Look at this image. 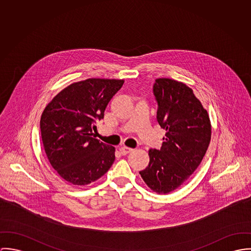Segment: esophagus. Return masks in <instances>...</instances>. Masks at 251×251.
Masks as SVG:
<instances>
[{
	"label": "esophagus",
	"instance_id": "esophagus-1",
	"mask_svg": "<svg viewBox=\"0 0 251 251\" xmlns=\"http://www.w3.org/2000/svg\"><path fill=\"white\" fill-rule=\"evenodd\" d=\"M119 151H120V153H121L122 155H126V154L130 153L131 151H133V149H132V148H129V147H127V146H121V147L119 148Z\"/></svg>",
	"mask_w": 251,
	"mask_h": 251
}]
</instances>
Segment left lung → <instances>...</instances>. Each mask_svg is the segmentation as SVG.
<instances>
[{
  "instance_id": "8db88e82",
  "label": "left lung",
  "mask_w": 251,
  "mask_h": 251,
  "mask_svg": "<svg viewBox=\"0 0 251 251\" xmlns=\"http://www.w3.org/2000/svg\"><path fill=\"white\" fill-rule=\"evenodd\" d=\"M153 94L158 104L157 121L167 133L160 150H149V165L139 174L151 190L168 194L200 165L210 144L211 123L208 112L186 84L157 79Z\"/></svg>"
}]
</instances>
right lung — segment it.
I'll list each match as a JSON object with an SVG mask.
<instances>
[{
    "mask_svg": "<svg viewBox=\"0 0 251 251\" xmlns=\"http://www.w3.org/2000/svg\"><path fill=\"white\" fill-rule=\"evenodd\" d=\"M123 80L87 79L61 90L40 119L45 153L57 174L75 186H85L112 167L114 147L93 138L96 122Z\"/></svg>",
    "mask_w": 251,
    "mask_h": 251,
    "instance_id": "1",
    "label": "right lung"
}]
</instances>
